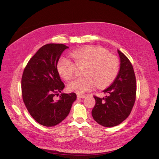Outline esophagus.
<instances>
[{"mask_svg": "<svg viewBox=\"0 0 159 159\" xmlns=\"http://www.w3.org/2000/svg\"><path fill=\"white\" fill-rule=\"evenodd\" d=\"M85 97H86L85 95H81V94H78V95H77L78 98H85Z\"/></svg>", "mask_w": 159, "mask_h": 159, "instance_id": "esophagus-1", "label": "esophagus"}]
</instances>
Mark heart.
Returning a JSON list of instances; mask_svg holds the SVG:
<instances>
[{
    "instance_id": "b5f03b06",
    "label": "heart",
    "mask_w": 159,
    "mask_h": 159,
    "mask_svg": "<svg viewBox=\"0 0 159 159\" xmlns=\"http://www.w3.org/2000/svg\"><path fill=\"white\" fill-rule=\"evenodd\" d=\"M74 63L61 58L57 63V71L66 80L72 78L76 67L83 66V78H75L69 82L68 89L78 94L92 90L94 85L102 88L115 80L119 71V62L116 56L109 54L98 46H87L76 49L70 54Z\"/></svg>"
}]
</instances>
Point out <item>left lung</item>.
Masks as SVG:
<instances>
[{"label":"left lung","mask_w":159,"mask_h":159,"mask_svg":"<svg viewBox=\"0 0 159 159\" xmlns=\"http://www.w3.org/2000/svg\"><path fill=\"white\" fill-rule=\"evenodd\" d=\"M120 66L116 78L103 92L102 98L94 96L96 103L92 110L93 119L99 125L113 127L129 117L136 97V81L129 59L118 49Z\"/></svg>","instance_id":"left-lung-1"}]
</instances>
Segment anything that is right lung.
Masks as SVG:
<instances>
[{
    "label": "right lung",
    "mask_w": 159,
    "mask_h": 159,
    "mask_svg": "<svg viewBox=\"0 0 159 159\" xmlns=\"http://www.w3.org/2000/svg\"><path fill=\"white\" fill-rule=\"evenodd\" d=\"M68 47L62 43L43 46L32 57L25 66L21 78L23 102L37 123L53 126L64 120L76 99L74 93H62L64 89L57 71V63L62 52Z\"/></svg>",
    "instance_id": "add662e5"
}]
</instances>
